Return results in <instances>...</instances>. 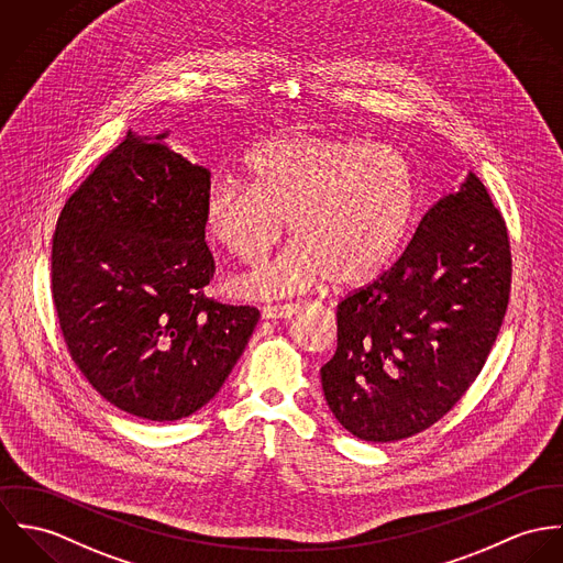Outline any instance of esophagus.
Masks as SVG:
<instances>
[{"label": "esophagus", "instance_id": "34e87169", "mask_svg": "<svg viewBox=\"0 0 563 563\" xmlns=\"http://www.w3.org/2000/svg\"><path fill=\"white\" fill-rule=\"evenodd\" d=\"M298 312V305H285V307H263L261 317L263 319H287Z\"/></svg>", "mask_w": 563, "mask_h": 563}]
</instances>
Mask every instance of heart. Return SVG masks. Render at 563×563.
Instances as JSON below:
<instances>
[{"instance_id":"obj_1","label":"heart","mask_w":563,"mask_h":563,"mask_svg":"<svg viewBox=\"0 0 563 563\" xmlns=\"http://www.w3.org/2000/svg\"><path fill=\"white\" fill-rule=\"evenodd\" d=\"M251 184L216 181L202 216L211 240L256 265L289 220V244L233 283L246 298H283L330 280L336 291L377 280L401 251L417 207L410 159L384 144L334 135H278L246 162Z\"/></svg>"}]
</instances>
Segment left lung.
<instances>
[{"label":"left lung","mask_w":563,"mask_h":563,"mask_svg":"<svg viewBox=\"0 0 563 563\" xmlns=\"http://www.w3.org/2000/svg\"><path fill=\"white\" fill-rule=\"evenodd\" d=\"M509 285L505 220L468 173L421 218L390 269L336 307V352L321 367L336 421L367 442L434 426L482 372Z\"/></svg>","instance_id":"8db88e82"}]
</instances>
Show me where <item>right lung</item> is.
I'll use <instances>...</instances> for the list:
<instances>
[{"mask_svg": "<svg viewBox=\"0 0 563 563\" xmlns=\"http://www.w3.org/2000/svg\"><path fill=\"white\" fill-rule=\"evenodd\" d=\"M126 133L64 202L52 294L64 343L92 388L126 415L177 421L209 404L244 354L254 307L202 294L211 173Z\"/></svg>", "mask_w": 563, "mask_h": 563, "instance_id": "1", "label": "right lung"}]
</instances>
